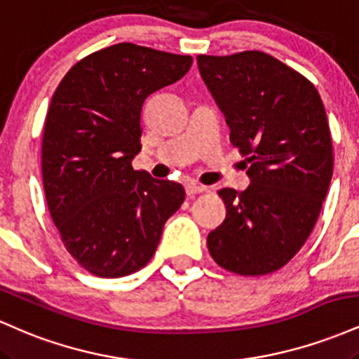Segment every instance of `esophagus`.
Here are the masks:
<instances>
[{
	"mask_svg": "<svg viewBox=\"0 0 359 359\" xmlns=\"http://www.w3.org/2000/svg\"><path fill=\"white\" fill-rule=\"evenodd\" d=\"M204 191H205V187L201 184H196V182L185 184V192H187V196H194V194H201Z\"/></svg>",
	"mask_w": 359,
	"mask_h": 359,
	"instance_id": "1",
	"label": "esophagus"
}]
</instances>
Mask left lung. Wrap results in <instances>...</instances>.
Listing matches in <instances>:
<instances>
[{"label":"left lung","instance_id":"obj_1","mask_svg":"<svg viewBox=\"0 0 359 359\" xmlns=\"http://www.w3.org/2000/svg\"><path fill=\"white\" fill-rule=\"evenodd\" d=\"M197 65L251 182L217 192L226 219L209 233V253L233 273H271L302 248L331 184L324 104L311 81L265 52L197 55Z\"/></svg>","mask_w":359,"mask_h":359}]
</instances>
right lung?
<instances>
[{
	"mask_svg": "<svg viewBox=\"0 0 359 359\" xmlns=\"http://www.w3.org/2000/svg\"><path fill=\"white\" fill-rule=\"evenodd\" d=\"M191 55L135 43L102 48L65 74L43 126L42 175L62 243L96 277L145 266L185 199L180 184L135 170L143 102L182 79Z\"/></svg>",
	"mask_w": 359,
	"mask_h": 359,
	"instance_id": "right-lung-1",
	"label": "right lung"
}]
</instances>
